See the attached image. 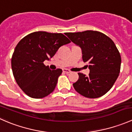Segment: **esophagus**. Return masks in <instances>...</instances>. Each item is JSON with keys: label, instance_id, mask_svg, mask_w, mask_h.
<instances>
[{"label": "esophagus", "instance_id": "34e87169", "mask_svg": "<svg viewBox=\"0 0 132 132\" xmlns=\"http://www.w3.org/2000/svg\"><path fill=\"white\" fill-rule=\"evenodd\" d=\"M62 71H63V72L66 73H71V71L69 70H68V69H63V70H62Z\"/></svg>", "mask_w": 132, "mask_h": 132}]
</instances>
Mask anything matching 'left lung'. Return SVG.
Listing matches in <instances>:
<instances>
[{
	"mask_svg": "<svg viewBox=\"0 0 132 132\" xmlns=\"http://www.w3.org/2000/svg\"><path fill=\"white\" fill-rule=\"evenodd\" d=\"M82 49V59L89 63L88 76L78 73L73 84L75 91L86 98H96L107 93L119 76L121 58L113 41L98 31L86 30L66 34Z\"/></svg>",
	"mask_w": 132,
	"mask_h": 132,
	"instance_id": "8db88e82",
	"label": "left lung"
}]
</instances>
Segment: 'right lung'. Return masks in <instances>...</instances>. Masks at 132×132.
Segmentation results:
<instances>
[{
    "instance_id": "obj_1",
    "label": "right lung",
    "mask_w": 132,
    "mask_h": 132,
    "mask_svg": "<svg viewBox=\"0 0 132 132\" xmlns=\"http://www.w3.org/2000/svg\"><path fill=\"white\" fill-rule=\"evenodd\" d=\"M71 41L61 33L38 31L30 33L17 44L11 58V68L17 84L29 96L43 98L52 93L61 69L50 70L43 62Z\"/></svg>"
}]
</instances>
